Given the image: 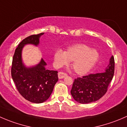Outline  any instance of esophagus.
I'll return each mask as SVG.
<instances>
[{
  "instance_id": "obj_1",
  "label": "esophagus",
  "mask_w": 127,
  "mask_h": 127,
  "mask_svg": "<svg viewBox=\"0 0 127 127\" xmlns=\"http://www.w3.org/2000/svg\"><path fill=\"white\" fill-rule=\"evenodd\" d=\"M67 75V74L66 73H64V72H58V77L59 79H63L64 77H66Z\"/></svg>"
}]
</instances>
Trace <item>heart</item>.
I'll list each match as a JSON object with an SVG mask.
<instances>
[{"label": "heart", "mask_w": 127, "mask_h": 127, "mask_svg": "<svg viewBox=\"0 0 127 127\" xmlns=\"http://www.w3.org/2000/svg\"><path fill=\"white\" fill-rule=\"evenodd\" d=\"M99 53L85 44L78 43L70 46L66 51L58 50L54 54L56 67H62L69 61H72V68L77 74L87 73L97 62Z\"/></svg>", "instance_id": "heart-1"}]
</instances>
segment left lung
<instances>
[{
    "mask_svg": "<svg viewBox=\"0 0 127 127\" xmlns=\"http://www.w3.org/2000/svg\"><path fill=\"white\" fill-rule=\"evenodd\" d=\"M114 69L115 61L112 56L105 72L75 79L71 91L73 99L81 104H89L100 99L107 91L114 77Z\"/></svg>",
    "mask_w": 127,
    "mask_h": 127,
    "instance_id": "obj_1",
    "label": "left lung"
}]
</instances>
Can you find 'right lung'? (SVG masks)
Masks as SVG:
<instances>
[{
    "mask_svg": "<svg viewBox=\"0 0 127 127\" xmlns=\"http://www.w3.org/2000/svg\"><path fill=\"white\" fill-rule=\"evenodd\" d=\"M44 33L33 35L22 40L15 51L12 60L11 74L17 90L28 101L40 104L51 95L55 84L58 81V71L46 69V63L41 58L38 64L27 67L22 61V50L26 45L37 46Z\"/></svg>",
    "mask_w": 127,
    "mask_h": 127,
    "instance_id": "add662e5",
    "label": "right lung"
}]
</instances>
